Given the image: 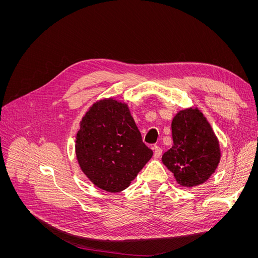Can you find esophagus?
<instances>
[{
	"label": "esophagus",
	"mask_w": 258,
	"mask_h": 258,
	"mask_svg": "<svg viewBox=\"0 0 258 258\" xmlns=\"http://www.w3.org/2000/svg\"><path fill=\"white\" fill-rule=\"evenodd\" d=\"M162 150L158 146H154V158H159L161 156Z\"/></svg>",
	"instance_id": "1"
}]
</instances>
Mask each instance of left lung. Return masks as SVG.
Here are the masks:
<instances>
[{"mask_svg": "<svg viewBox=\"0 0 258 258\" xmlns=\"http://www.w3.org/2000/svg\"><path fill=\"white\" fill-rule=\"evenodd\" d=\"M173 145L161 161L176 182L192 188L207 182L221 161L218 139L198 107L178 111L171 122Z\"/></svg>", "mask_w": 258, "mask_h": 258, "instance_id": "8db88e82", "label": "left lung"}]
</instances>
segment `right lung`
Segmentation results:
<instances>
[{
  "label": "right lung",
  "instance_id": "1",
  "mask_svg": "<svg viewBox=\"0 0 258 258\" xmlns=\"http://www.w3.org/2000/svg\"><path fill=\"white\" fill-rule=\"evenodd\" d=\"M75 155L93 185L119 192L129 187L153 152L142 142L128 104L104 98L83 116L75 137Z\"/></svg>",
  "mask_w": 258,
  "mask_h": 258
}]
</instances>
